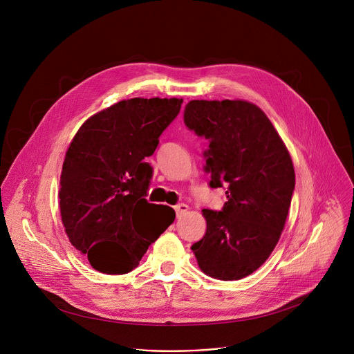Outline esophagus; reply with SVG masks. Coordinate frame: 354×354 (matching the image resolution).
<instances>
[{
	"mask_svg": "<svg viewBox=\"0 0 354 354\" xmlns=\"http://www.w3.org/2000/svg\"><path fill=\"white\" fill-rule=\"evenodd\" d=\"M187 210H189V206H187V205L180 203V205H176V206H175V212H176V216H178V217L186 214Z\"/></svg>",
	"mask_w": 354,
	"mask_h": 354,
	"instance_id": "obj_1",
	"label": "esophagus"
}]
</instances>
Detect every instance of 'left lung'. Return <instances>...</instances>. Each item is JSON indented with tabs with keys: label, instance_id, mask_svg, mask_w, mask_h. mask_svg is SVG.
<instances>
[{
	"label": "left lung",
	"instance_id": "1",
	"mask_svg": "<svg viewBox=\"0 0 354 354\" xmlns=\"http://www.w3.org/2000/svg\"><path fill=\"white\" fill-rule=\"evenodd\" d=\"M183 119L209 140L205 171L227 196L221 212L203 210L206 234L192 250L207 276L239 280L279 242L295 186L291 157L263 111L246 100H190Z\"/></svg>",
	"mask_w": 354,
	"mask_h": 354
}]
</instances>
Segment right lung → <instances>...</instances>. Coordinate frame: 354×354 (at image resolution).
<instances>
[{"mask_svg":"<svg viewBox=\"0 0 354 354\" xmlns=\"http://www.w3.org/2000/svg\"><path fill=\"white\" fill-rule=\"evenodd\" d=\"M182 102L178 97L120 100L91 116L74 136L60 178V213L70 242L95 270L131 272L174 223V209L145 198L153 176L145 158L154 154ZM158 209L166 218L156 227Z\"/></svg>","mask_w":354,"mask_h":354,"instance_id":"add662e5","label":"right lung"}]
</instances>
